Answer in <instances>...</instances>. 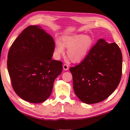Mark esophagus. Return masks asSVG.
<instances>
[{
    "mask_svg": "<svg viewBox=\"0 0 130 130\" xmlns=\"http://www.w3.org/2000/svg\"><path fill=\"white\" fill-rule=\"evenodd\" d=\"M63 69L65 70H68V69H69V67H68V65L67 64L65 63V64H63Z\"/></svg>",
    "mask_w": 130,
    "mask_h": 130,
    "instance_id": "esophagus-1",
    "label": "esophagus"
}]
</instances>
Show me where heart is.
I'll return each instance as SVG.
<instances>
[{"label": "heart", "mask_w": 130, "mask_h": 130, "mask_svg": "<svg viewBox=\"0 0 130 130\" xmlns=\"http://www.w3.org/2000/svg\"><path fill=\"white\" fill-rule=\"evenodd\" d=\"M92 44L90 37L83 35L63 36L61 42H56L55 51L56 56L59 57L64 53V48H67L68 58L73 63H79L88 55Z\"/></svg>", "instance_id": "obj_1"}]
</instances>
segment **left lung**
Instances as JSON below:
<instances>
[{
    "instance_id": "left-lung-1",
    "label": "left lung",
    "mask_w": 130,
    "mask_h": 130,
    "mask_svg": "<svg viewBox=\"0 0 130 130\" xmlns=\"http://www.w3.org/2000/svg\"><path fill=\"white\" fill-rule=\"evenodd\" d=\"M73 89L82 102H100L108 98L118 86L122 73V55L119 46L100 39L85 58L70 68Z\"/></svg>"
}]
</instances>
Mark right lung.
Returning <instances> with one entry per match:
<instances>
[{"label": "right lung", "mask_w": 130, "mask_h": 130, "mask_svg": "<svg viewBox=\"0 0 130 130\" xmlns=\"http://www.w3.org/2000/svg\"><path fill=\"white\" fill-rule=\"evenodd\" d=\"M53 37L40 26L29 25L13 41L8 53L7 68L12 86L27 102H43L51 95L62 63L52 59Z\"/></svg>", "instance_id": "add662e5"}]
</instances>
